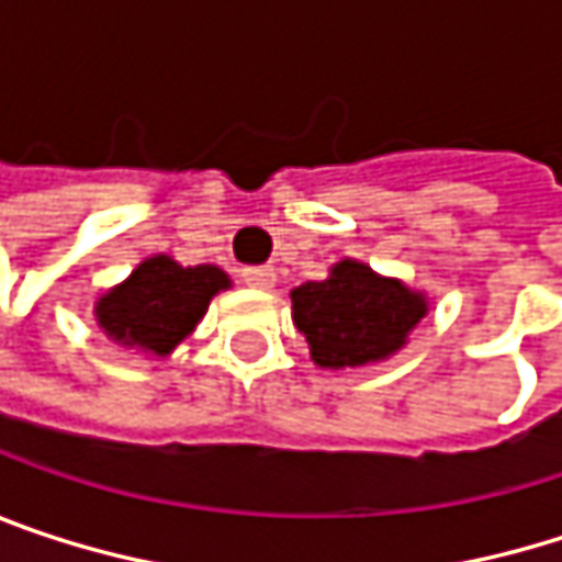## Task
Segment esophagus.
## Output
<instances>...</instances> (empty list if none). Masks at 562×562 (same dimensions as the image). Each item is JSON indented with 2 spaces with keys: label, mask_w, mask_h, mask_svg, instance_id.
Instances as JSON below:
<instances>
[{
  "label": "esophagus",
  "mask_w": 562,
  "mask_h": 562,
  "mask_svg": "<svg viewBox=\"0 0 562 562\" xmlns=\"http://www.w3.org/2000/svg\"><path fill=\"white\" fill-rule=\"evenodd\" d=\"M240 280L247 282V285H254V289H273L277 285V273H273V267H247L240 273Z\"/></svg>",
  "instance_id": "obj_1"
}]
</instances>
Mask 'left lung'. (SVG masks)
I'll list each match as a JSON object with an SVG mask.
<instances>
[{"mask_svg": "<svg viewBox=\"0 0 562 562\" xmlns=\"http://www.w3.org/2000/svg\"><path fill=\"white\" fill-rule=\"evenodd\" d=\"M423 315V295L355 260H341L328 280L292 289V318L322 368L384 361Z\"/></svg>", "mask_w": 562, "mask_h": 562, "instance_id": "left-lung-1", "label": "left lung"}]
</instances>
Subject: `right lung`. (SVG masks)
I'll return each instance as SVG.
<instances>
[{"mask_svg": "<svg viewBox=\"0 0 562 562\" xmlns=\"http://www.w3.org/2000/svg\"><path fill=\"white\" fill-rule=\"evenodd\" d=\"M221 289H227V273L217 267H178L169 257H153L97 302V322L120 345L169 355Z\"/></svg>", "mask_w": 562, "mask_h": 562, "instance_id": "right-lung-1", "label": "right lung"}]
</instances>
